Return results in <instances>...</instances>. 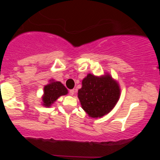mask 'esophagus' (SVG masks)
Here are the masks:
<instances>
[{
  "label": "esophagus",
  "instance_id": "34e87169",
  "mask_svg": "<svg viewBox=\"0 0 160 160\" xmlns=\"http://www.w3.org/2000/svg\"><path fill=\"white\" fill-rule=\"evenodd\" d=\"M70 95H73V94H74V90H70Z\"/></svg>",
  "mask_w": 160,
  "mask_h": 160
}]
</instances>
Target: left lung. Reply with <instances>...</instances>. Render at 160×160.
Returning <instances> with one entry per match:
<instances>
[{"mask_svg": "<svg viewBox=\"0 0 160 160\" xmlns=\"http://www.w3.org/2000/svg\"><path fill=\"white\" fill-rule=\"evenodd\" d=\"M78 97L91 118H101L112 111L120 97L119 85L109 73L98 77L88 73L82 82Z\"/></svg>", "mask_w": 160, "mask_h": 160, "instance_id": "left-lung-1", "label": "left lung"}]
</instances>
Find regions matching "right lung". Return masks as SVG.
<instances>
[{"instance_id": "right-lung-1", "label": "right lung", "mask_w": 160, "mask_h": 160, "mask_svg": "<svg viewBox=\"0 0 160 160\" xmlns=\"http://www.w3.org/2000/svg\"><path fill=\"white\" fill-rule=\"evenodd\" d=\"M68 94L67 89L60 82L49 80V83L44 87V94L42 96V105L49 107L60 96Z\"/></svg>"}]
</instances>
